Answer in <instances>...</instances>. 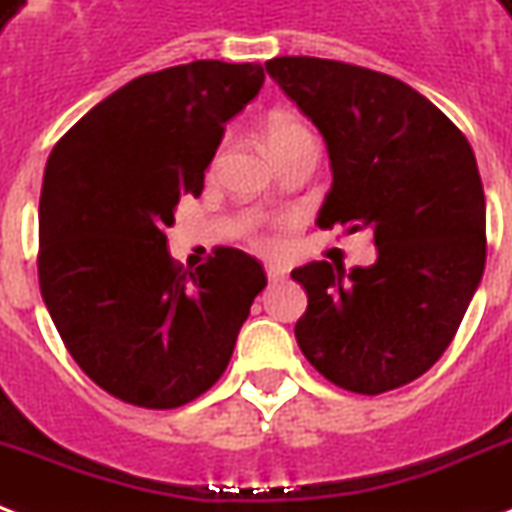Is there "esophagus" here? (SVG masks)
<instances>
[{
    "label": "esophagus",
    "mask_w": 512,
    "mask_h": 512,
    "mask_svg": "<svg viewBox=\"0 0 512 512\" xmlns=\"http://www.w3.org/2000/svg\"><path fill=\"white\" fill-rule=\"evenodd\" d=\"M266 274H268V279H271V282H279V279H285V266H279V263H268L266 266Z\"/></svg>",
    "instance_id": "obj_1"
}]
</instances>
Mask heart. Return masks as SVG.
<instances>
[{
    "label": "heart",
    "instance_id": "b5f03b06",
    "mask_svg": "<svg viewBox=\"0 0 512 512\" xmlns=\"http://www.w3.org/2000/svg\"><path fill=\"white\" fill-rule=\"evenodd\" d=\"M263 138H266V146L274 154V160H282L295 151L317 149L314 132L290 113H271L263 124Z\"/></svg>",
    "mask_w": 512,
    "mask_h": 512
}]
</instances>
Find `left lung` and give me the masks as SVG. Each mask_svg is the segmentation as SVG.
Returning <instances> with one entry per match:
<instances>
[{
    "instance_id": "1",
    "label": "left lung",
    "mask_w": 512,
    "mask_h": 512,
    "mask_svg": "<svg viewBox=\"0 0 512 512\" xmlns=\"http://www.w3.org/2000/svg\"><path fill=\"white\" fill-rule=\"evenodd\" d=\"M266 73L323 132L333 184L317 225L372 230L369 268H295L309 298L295 339L325 380L377 396L448 350L486 268V195L469 140L399 78L276 56Z\"/></svg>"
}]
</instances>
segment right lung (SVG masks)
<instances>
[{
    "label": "right lung",
    "mask_w": 512,
    "mask_h": 512,
    "mask_svg": "<svg viewBox=\"0 0 512 512\" xmlns=\"http://www.w3.org/2000/svg\"><path fill=\"white\" fill-rule=\"evenodd\" d=\"M260 64L217 59L140 75L56 143L40 195V293L75 363L116 399L173 410L230 363L266 271L222 246L195 271L170 257L181 198L203 192L225 124Z\"/></svg>",
    "instance_id": "1"
}]
</instances>
